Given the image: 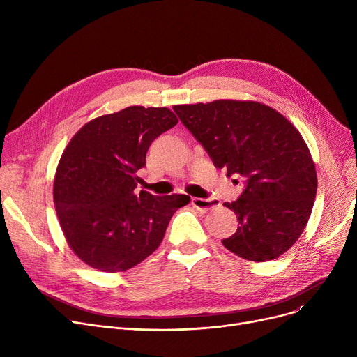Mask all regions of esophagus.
<instances>
[{
    "label": "esophagus",
    "instance_id": "1",
    "mask_svg": "<svg viewBox=\"0 0 357 357\" xmlns=\"http://www.w3.org/2000/svg\"><path fill=\"white\" fill-rule=\"evenodd\" d=\"M191 202L197 210H201V211H208L220 205V201L215 198H197L195 197L191 199Z\"/></svg>",
    "mask_w": 357,
    "mask_h": 357
}]
</instances>
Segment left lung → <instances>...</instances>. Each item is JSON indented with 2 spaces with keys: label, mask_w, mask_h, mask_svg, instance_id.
Wrapping results in <instances>:
<instances>
[{
  "label": "left lung",
  "mask_w": 357,
  "mask_h": 357,
  "mask_svg": "<svg viewBox=\"0 0 357 357\" xmlns=\"http://www.w3.org/2000/svg\"><path fill=\"white\" fill-rule=\"evenodd\" d=\"M174 111L214 166L245 183L236 201L224 204L238 220L224 248L252 261L284 255L304 231L317 194L315 166L299 131L255 101L217 100Z\"/></svg>",
  "instance_id": "obj_1"
}]
</instances>
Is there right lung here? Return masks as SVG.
Masks as SVG:
<instances>
[{"instance_id":"obj_1","label":"right lung","mask_w":357,"mask_h":357,"mask_svg":"<svg viewBox=\"0 0 357 357\" xmlns=\"http://www.w3.org/2000/svg\"><path fill=\"white\" fill-rule=\"evenodd\" d=\"M178 124L174 112L127 107L86 123L63 150L53 201L69 248L101 272L139 265L162 243L188 195L135 192L152 142Z\"/></svg>"}]
</instances>
